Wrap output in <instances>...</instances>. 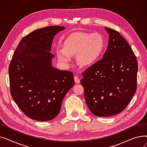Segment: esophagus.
Returning a JSON list of instances; mask_svg holds the SVG:
<instances>
[{
  "label": "esophagus",
  "mask_w": 147,
  "mask_h": 147,
  "mask_svg": "<svg viewBox=\"0 0 147 147\" xmlns=\"http://www.w3.org/2000/svg\"><path fill=\"white\" fill-rule=\"evenodd\" d=\"M74 81L76 82V83H80V79L79 78V77L78 76H75L74 77Z\"/></svg>",
  "instance_id": "obj_1"
}]
</instances>
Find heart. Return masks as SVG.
<instances>
[{"mask_svg": "<svg viewBox=\"0 0 147 147\" xmlns=\"http://www.w3.org/2000/svg\"><path fill=\"white\" fill-rule=\"evenodd\" d=\"M105 48V39L100 33L76 32L67 36L62 43V48L57 51L58 59L68 64L77 55L78 64L89 68L96 63Z\"/></svg>", "mask_w": 147, "mask_h": 147, "instance_id": "1", "label": "heart"}]
</instances>
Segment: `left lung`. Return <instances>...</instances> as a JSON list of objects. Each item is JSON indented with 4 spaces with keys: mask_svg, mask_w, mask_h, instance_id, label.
I'll use <instances>...</instances> for the list:
<instances>
[{
    "mask_svg": "<svg viewBox=\"0 0 147 147\" xmlns=\"http://www.w3.org/2000/svg\"><path fill=\"white\" fill-rule=\"evenodd\" d=\"M105 29L109 39L102 59L83 72L80 80L89 109L98 117L123 111L136 90L138 63L132 48L117 31Z\"/></svg>",
    "mask_w": 147,
    "mask_h": 147,
    "instance_id": "8db88e82",
    "label": "left lung"
}]
</instances>
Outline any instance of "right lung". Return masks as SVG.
Returning a JSON list of instances; mask_svg holds the SVG:
<instances>
[{
	"instance_id": "add662e5",
	"label": "right lung",
	"mask_w": 147,
	"mask_h": 147,
	"mask_svg": "<svg viewBox=\"0 0 147 147\" xmlns=\"http://www.w3.org/2000/svg\"><path fill=\"white\" fill-rule=\"evenodd\" d=\"M64 29L53 26L36 30L22 38L13 53L9 67L11 96L33 120L45 121L56 117L74 84L72 72L52 65V41Z\"/></svg>"
}]
</instances>
